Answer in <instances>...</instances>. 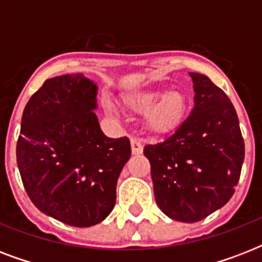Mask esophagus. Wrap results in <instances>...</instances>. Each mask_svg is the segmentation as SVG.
<instances>
[{"label":"esophagus","mask_w":262,"mask_h":262,"mask_svg":"<svg viewBox=\"0 0 262 262\" xmlns=\"http://www.w3.org/2000/svg\"><path fill=\"white\" fill-rule=\"evenodd\" d=\"M130 145L132 154H133V155H140V154H143V143H141V140L132 139Z\"/></svg>","instance_id":"34e87169"}]
</instances>
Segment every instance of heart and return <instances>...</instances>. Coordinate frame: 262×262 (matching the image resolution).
I'll use <instances>...</instances> for the list:
<instances>
[{
	"label": "heart",
	"mask_w": 262,
	"mask_h": 262,
	"mask_svg": "<svg viewBox=\"0 0 262 262\" xmlns=\"http://www.w3.org/2000/svg\"><path fill=\"white\" fill-rule=\"evenodd\" d=\"M125 108L132 113L144 114V122L149 130L167 133L182 122L187 108V96L182 91H167L166 88H151L137 91L123 96ZM107 111L111 110L106 104Z\"/></svg>",
	"instance_id": "obj_1"
}]
</instances>
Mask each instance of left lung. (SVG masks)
<instances>
[{"mask_svg": "<svg viewBox=\"0 0 262 262\" xmlns=\"http://www.w3.org/2000/svg\"><path fill=\"white\" fill-rule=\"evenodd\" d=\"M194 107L167 139L144 147L163 213L194 223L228 203L239 181L245 143L230 99L205 75L189 73Z\"/></svg>", "mask_w": 262, "mask_h": 262, "instance_id": "1", "label": "left lung"}]
</instances>
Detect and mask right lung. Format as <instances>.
Segmentation results:
<instances>
[{"instance_id": "1", "label": "right lung", "mask_w": 262, "mask_h": 262, "mask_svg": "<svg viewBox=\"0 0 262 262\" xmlns=\"http://www.w3.org/2000/svg\"><path fill=\"white\" fill-rule=\"evenodd\" d=\"M98 85L83 73L46 80L23 111L18 171L45 215L91 227L110 215L117 181L132 155L127 137L103 135L94 111Z\"/></svg>"}]
</instances>
